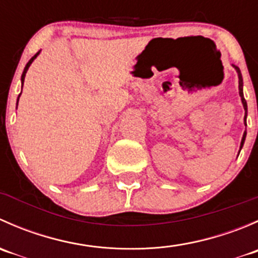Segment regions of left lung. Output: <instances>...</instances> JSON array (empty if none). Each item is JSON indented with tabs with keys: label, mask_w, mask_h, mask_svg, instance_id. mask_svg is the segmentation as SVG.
I'll return each mask as SVG.
<instances>
[{
	"label": "left lung",
	"mask_w": 258,
	"mask_h": 258,
	"mask_svg": "<svg viewBox=\"0 0 258 258\" xmlns=\"http://www.w3.org/2000/svg\"><path fill=\"white\" fill-rule=\"evenodd\" d=\"M233 67H235V70L237 71V75H238V91H240V97H241V101H242V105H243V108L244 111H246V116H244V124H246V117H247V102L246 100H244L243 97V80H242V75H241V71L240 69H238L237 66H235V64H232ZM244 139H246V132L243 134V137H242V141H241V147L243 146V142H244Z\"/></svg>",
	"instance_id": "left-lung-1"
}]
</instances>
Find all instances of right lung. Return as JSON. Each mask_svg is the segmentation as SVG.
<instances>
[{
	"mask_svg": "<svg viewBox=\"0 0 258 258\" xmlns=\"http://www.w3.org/2000/svg\"><path fill=\"white\" fill-rule=\"evenodd\" d=\"M38 54H40V51L37 52V53L35 54V56L32 57V58L30 59V61L27 62V64H26V67H25V70H23V72H22V76H21V82H22V87H23V82H25V76H26V74H27V70H28V67L31 66V63H32L33 62V59L36 58V57L38 56ZM20 96H21V93H20ZM20 96H18V98H20ZM18 98H17V103H18Z\"/></svg>",
	"mask_w": 258,
	"mask_h": 258,
	"instance_id": "right-lung-1",
	"label": "right lung"
}]
</instances>
